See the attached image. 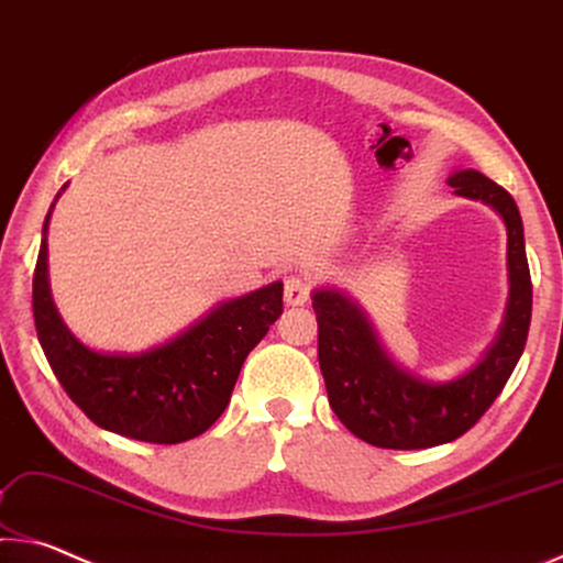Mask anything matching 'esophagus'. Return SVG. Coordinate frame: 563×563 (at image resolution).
I'll list each match as a JSON object with an SVG mask.
<instances>
[{"label": "esophagus", "mask_w": 563, "mask_h": 563, "mask_svg": "<svg viewBox=\"0 0 563 563\" xmlns=\"http://www.w3.org/2000/svg\"><path fill=\"white\" fill-rule=\"evenodd\" d=\"M309 299V284L301 276H289L287 284H284V301L287 307H303Z\"/></svg>", "instance_id": "1"}]
</instances>
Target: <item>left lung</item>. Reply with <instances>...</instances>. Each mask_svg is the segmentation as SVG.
Masks as SVG:
<instances>
[{"label":"left lung","mask_w":563,"mask_h":563,"mask_svg":"<svg viewBox=\"0 0 563 563\" xmlns=\"http://www.w3.org/2000/svg\"><path fill=\"white\" fill-rule=\"evenodd\" d=\"M454 195L489 205L506 227L509 299L486 354L449 382H431L394 362L366 311L336 287L311 294L319 324V366L339 421L366 444L429 449L466 434L484 417L527 344L531 324V276L523 224L516 201L476 169L449 177Z\"/></svg>","instance_id":"1"}]
</instances>
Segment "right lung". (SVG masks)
<instances>
[{
  "label": "right lung",
  "instance_id": "1",
  "mask_svg": "<svg viewBox=\"0 0 563 563\" xmlns=\"http://www.w3.org/2000/svg\"><path fill=\"white\" fill-rule=\"evenodd\" d=\"M52 209L42 227L32 309L36 336L64 391L97 427L129 439L179 444L205 434L232 399L244 358L282 317L284 284L272 282L219 301L209 314L146 352H97L71 334L54 307L47 269Z\"/></svg>",
  "mask_w": 563,
  "mask_h": 563
}]
</instances>
